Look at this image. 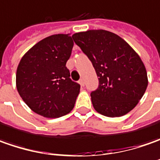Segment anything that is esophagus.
Masks as SVG:
<instances>
[{"label": "esophagus", "instance_id": "esophagus-1", "mask_svg": "<svg viewBox=\"0 0 160 160\" xmlns=\"http://www.w3.org/2000/svg\"><path fill=\"white\" fill-rule=\"evenodd\" d=\"M79 83H80V85L81 86V87H83V86L85 85V82H84V80H83V79H80V80H79Z\"/></svg>", "mask_w": 160, "mask_h": 160}]
</instances>
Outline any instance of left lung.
Segmentation results:
<instances>
[{
    "instance_id": "1",
    "label": "left lung",
    "mask_w": 160,
    "mask_h": 160,
    "mask_svg": "<svg viewBox=\"0 0 160 160\" xmlns=\"http://www.w3.org/2000/svg\"><path fill=\"white\" fill-rule=\"evenodd\" d=\"M89 58L99 86L90 94L93 106L106 117H120L136 106L148 86L145 66L138 54L119 36L105 30L72 35Z\"/></svg>"
}]
</instances>
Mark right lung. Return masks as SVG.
Wrapping results in <instances>:
<instances>
[{"mask_svg":"<svg viewBox=\"0 0 160 160\" xmlns=\"http://www.w3.org/2000/svg\"><path fill=\"white\" fill-rule=\"evenodd\" d=\"M72 47V36L54 34L36 43L21 58L16 75L17 89L37 114L59 118L74 107L80 86L70 79L65 66Z\"/></svg>","mask_w":160,"mask_h":160,"instance_id":"obj_1","label":"right lung"}]
</instances>
